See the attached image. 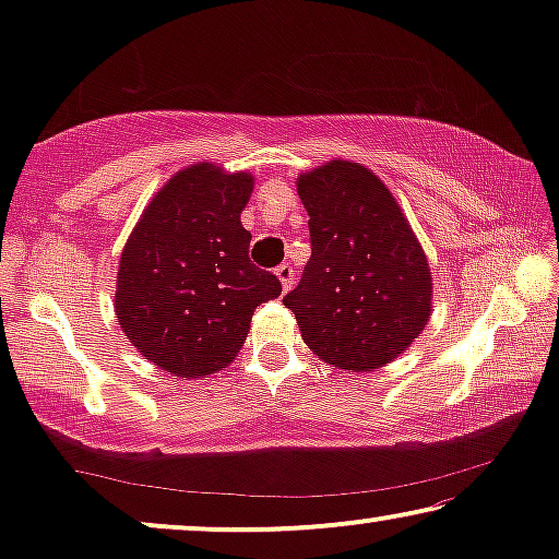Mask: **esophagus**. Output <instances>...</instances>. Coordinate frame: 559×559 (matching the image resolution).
<instances>
[{
    "label": "esophagus",
    "mask_w": 559,
    "mask_h": 559,
    "mask_svg": "<svg viewBox=\"0 0 559 559\" xmlns=\"http://www.w3.org/2000/svg\"><path fill=\"white\" fill-rule=\"evenodd\" d=\"M274 274H277L280 277V282H282V287H293V282H295V270L289 264H280L277 270H274Z\"/></svg>",
    "instance_id": "1"
}]
</instances>
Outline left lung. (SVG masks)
Returning a JSON list of instances; mask_svg holds the SVG:
<instances>
[{"label":"left lung","instance_id":"8db88e82","mask_svg":"<svg viewBox=\"0 0 559 559\" xmlns=\"http://www.w3.org/2000/svg\"><path fill=\"white\" fill-rule=\"evenodd\" d=\"M308 211L310 262L282 297L302 341L328 364L379 369L423 333L432 277L425 251L371 170L333 159L300 175Z\"/></svg>","mask_w":559,"mask_h":559}]
</instances>
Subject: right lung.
<instances>
[{"label":"right lung","mask_w":559,"mask_h":559,"mask_svg":"<svg viewBox=\"0 0 559 559\" xmlns=\"http://www.w3.org/2000/svg\"><path fill=\"white\" fill-rule=\"evenodd\" d=\"M251 188V175H226L209 163L180 170L152 198L121 251V331L175 377L226 369L257 305L282 293V282L249 259L241 211Z\"/></svg>","instance_id":"add662e5"}]
</instances>
